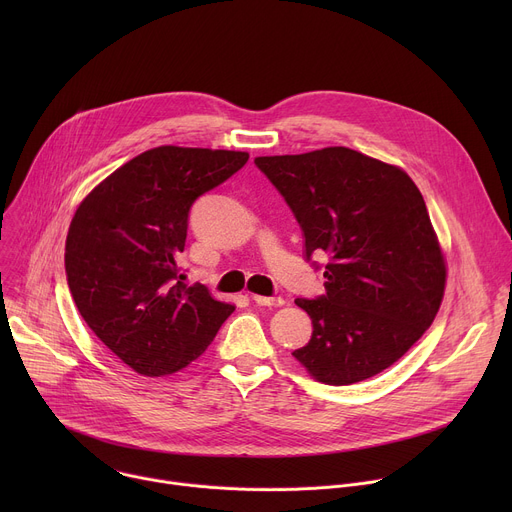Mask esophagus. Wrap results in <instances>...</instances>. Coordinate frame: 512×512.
<instances>
[{
    "label": "esophagus",
    "instance_id": "obj_1",
    "mask_svg": "<svg viewBox=\"0 0 512 512\" xmlns=\"http://www.w3.org/2000/svg\"><path fill=\"white\" fill-rule=\"evenodd\" d=\"M251 300H253L257 306H269V308H279V306L285 304L283 298H265V296H257V294H253Z\"/></svg>",
    "mask_w": 512,
    "mask_h": 512
}]
</instances>
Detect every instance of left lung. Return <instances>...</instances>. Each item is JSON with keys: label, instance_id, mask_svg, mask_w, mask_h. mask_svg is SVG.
<instances>
[{"label": "left lung", "instance_id": "8db88e82", "mask_svg": "<svg viewBox=\"0 0 512 512\" xmlns=\"http://www.w3.org/2000/svg\"><path fill=\"white\" fill-rule=\"evenodd\" d=\"M255 166L294 212L306 259L328 255L326 294L296 300L314 330L294 356L326 385L379 375L423 336L444 298L446 263L419 188L401 168L348 148Z\"/></svg>", "mask_w": 512, "mask_h": 512}]
</instances>
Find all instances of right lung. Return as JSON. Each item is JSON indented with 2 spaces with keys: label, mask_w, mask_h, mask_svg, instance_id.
<instances>
[{
  "label": "right lung",
  "mask_w": 512,
  "mask_h": 512,
  "mask_svg": "<svg viewBox=\"0 0 512 512\" xmlns=\"http://www.w3.org/2000/svg\"><path fill=\"white\" fill-rule=\"evenodd\" d=\"M245 152L162 145L105 178L66 237L68 289L83 320L127 367L172 375L196 360L235 306L178 267L198 196L239 172Z\"/></svg>",
  "instance_id": "right-lung-1"
}]
</instances>
